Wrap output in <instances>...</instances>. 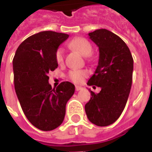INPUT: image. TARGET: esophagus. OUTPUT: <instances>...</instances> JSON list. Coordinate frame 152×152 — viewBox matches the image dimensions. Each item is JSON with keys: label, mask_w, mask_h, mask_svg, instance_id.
<instances>
[{"label": "esophagus", "mask_w": 152, "mask_h": 152, "mask_svg": "<svg viewBox=\"0 0 152 152\" xmlns=\"http://www.w3.org/2000/svg\"><path fill=\"white\" fill-rule=\"evenodd\" d=\"M83 88L81 87V86H76V91H79V90H80V89H82Z\"/></svg>", "instance_id": "esophagus-1"}]
</instances>
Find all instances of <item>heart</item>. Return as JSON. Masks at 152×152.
I'll use <instances>...</instances> for the list:
<instances>
[{
	"instance_id": "b5f03b06",
	"label": "heart",
	"mask_w": 152,
	"mask_h": 152,
	"mask_svg": "<svg viewBox=\"0 0 152 152\" xmlns=\"http://www.w3.org/2000/svg\"><path fill=\"white\" fill-rule=\"evenodd\" d=\"M68 46L75 50L78 53H80L83 56H89L93 51V48L91 44L88 40L82 37H77L71 40L68 43ZM55 59L58 64H63L64 61V50L63 48H58L55 53ZM88 72L86 70H71L68 72V78L72 82L79 84L81 83L88 76Z\"/></svg>"
}]
</instances>
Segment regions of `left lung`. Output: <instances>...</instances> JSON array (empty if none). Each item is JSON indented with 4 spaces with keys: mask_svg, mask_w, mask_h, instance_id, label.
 Segmentation results:
<instances>
[{
    "mask_svg": "<svg viewBox=\"0 0 152 152\" xmlns=\"http://www.w3.org/2000/svg\"><path fill=\"white\" fill-rule=\"evenodd\" d=\"M89 37L99 50V64L87 83L101 88L99 94L90 90L91 98L85 106L90 122L107 126L121 116L130 92L134 59L130 50L117 35L99 29Z\"/></svg>",
    "mask_w": 152,
    "mask_h": 152,
    "instance_id": "left-lung-1",
    "label": "left lung"
}]
</instances>
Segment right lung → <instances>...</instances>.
<instances>
[{
  "label": "right lung",
  "mask_w": 152,
  "mask_h": 152,
  "mask_svg": "<svg viewBox=\"0 0 152 152\" xmlns=\"http://www.w3.org/2000/svg\"><path fill=\"white\" fill-rule=\"evenodd\" d=\"M68 35L40 31L23 40L13 59L15 89L23 112L40 130H53L63 123L66 104L75 92L68 81L56 89L49 84L48 73L58 67L56 50Z\"/></svg>",
  "instance_id": "add662e5"
}]
</instances>
